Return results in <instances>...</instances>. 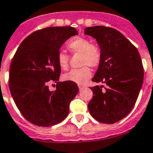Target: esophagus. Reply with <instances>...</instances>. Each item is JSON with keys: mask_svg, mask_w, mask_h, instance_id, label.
<instances>
[{"mask_svg": "<svg viewBox=\"0 0 153 153\" xmlns=\"http://www.w3.org/2000/svg\"><path fill=\"white\" fill-rule=\"evenodd\" d=\"M84 87H84V85H81V84H78V88H79L80 90H83V89H84Z\"/></svg>", "mask_w": 153, "mask_h": 153, "instance_id": "1", "label": "esophagus"}]
</instances>
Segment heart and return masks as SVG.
Returning <instances> with one entry per match:
<instances>
[{
  "label": "heart",
  "mask_w": 153,
  "mask_h": 153,
  "mask_svg": "<svg viewBox=\"0 0 153 153\" xmlns=\"http://www.w3.org/2000/svg\"><path fill=\"white\" fill-rule=\"evenodd\" d=\"M67 47L73 54H81L80 63L83 67L73 69L63 75L65 81H72L78 84H83L92 75V71L88 66L96 68L99 66L102 60V51L99 45L90 43V41L84 37H75L70 39ZM57 63L62 69H68L69 57L67 54L60 51L57 54Z\"/></svg>",
  "instance_id": "b5f03b06"
}]
</instances>
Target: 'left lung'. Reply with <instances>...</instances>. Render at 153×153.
<instances>
[{"label": "left lung", "mask_w": 153, "mask_h": 153, "mask_svg": "<svg viewBox=\"0 0 153 153\" xmlns=\"http://www.w3.org/2000/svg\"><path fill=\"white\" fill-rule=\"evenodd\" d=\"M84 34L93 37L102 51V60L92 81L107 85L90 87L88 104L91 116L100 123L113 124L128 115L143 82V67L136 47L120 31L104 26L89 27Z\"/></svg>", "instance_id": "8db88e82"}]
</instances>
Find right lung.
Masks as SVG:
<instances>
[{
  "instance_id": "1",
  "label": "right lung",
  "mask_w": 153,
  "mask_h": 153,
  "mask_svg": "<svg viewBox=\"0 0 153 153\" xmlns=\"http://www.w3.org/2000/svg\"><path fill=\"white\" fill-rule=\"evenodd\" d=\"M78 31L72 27H49L26 37L18 48L10 68L9 87L24 117L34 125L49 127L67 117L69 104L78 93L72 81L59 82L61 69L57 54ZM55 82L56 90H49Z\"/></svg>"
}]
</instances>
